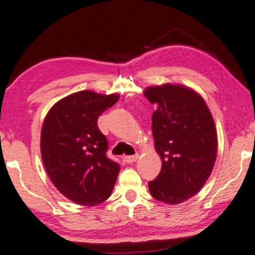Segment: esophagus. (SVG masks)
I'll return each mask as SVG.
<instances>
[{
	"label": "esophagus",
	"mask_w": 255,
	"mask_h": 255,
	"mask_svg": "<svg viewBox=\"0 0 255 255\" xmlns=\"http://www.w3.org/2000/svg\"><path fill=\"white\" fill-rule=\"evenodd\" d=\"M138 157H139V154L134 153V154H132V156H125L124 160H125V162H127V163H132V162L137 160Z\"/></svg>",
	"instance_id": "esophagus-1"
}]
</instances>
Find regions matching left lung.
<instances>
[{
    "label": "left lung",
    "mask_w": 255,
    "mask_h": 255,
    "mask_svg": "<svg viewBox=\"0 0 255 255\" xmlns=\"http://www.w3.org/2000/svg\"><path fill=\"white\" fill-rule=\"evenodd\" d=\"M144 97L157 106L151 129L161 171L149 181L158 201L178 204L200 191L217 157V131L211 113L197 93L180 85L149 87Z\"/></svg>",
    "instance_id": "1"
}]
</instances>
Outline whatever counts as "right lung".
Returning <instances> with one entry per match:
<instances>
[{
	"instance_id": "obj_1",
	"label": "right lung",
	"mask_w": 255,
	"mask_h": 255,
	"mask_svg": "<svg viewBox=\"0 0 255 255\" xmlns=\"http://www.w3.org/2000/svg\"><path fill=\"white\" fill-rule=\"evenodd\" d=\"M118 99V95L78 92L55 104L45 118V169L57 190L75 203L96 206L112 194L121 167L107 157L108 140L97 121Z\"/></svg>"
}]
</instances>
